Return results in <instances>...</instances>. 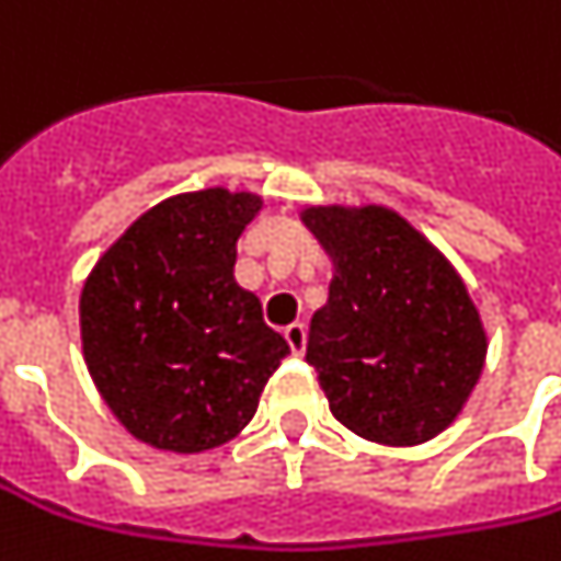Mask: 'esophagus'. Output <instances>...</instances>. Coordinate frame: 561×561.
<instances>
[{
	"label": "esophagus",
	"instance_id": "esophagus-1",
	"mask_svg": "<svg viewBox=\"0 0 561 561\" xmlns=\"http://www.w3.org/2000/svg\"><path fill=\"white\" fill-rule=\"evenodd\" d=\"M285 340H288V346H291L294 355H304V348H307V328H304V321H294L285 328Z\"/></svg>",
	"mask_w": 561,
	"mask_h": 561
}]
</instances>
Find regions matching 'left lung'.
<instances>
[{
    "mask_svg": "<svg viewBox=\"0 0 561 561\" xmlns=\"http://www.w3.org/2000/svg\"><path fill=\"white\" fill-rule=\"evenodd\" d=\"M304 225L334 261L307 340L331 413L374 444L437 437L485 362L483 321L461 276L386 206H309Z\"/></svg>",
    "mask_w": 561,
    "mask_h": 561,
    "instance_id": "1",
    "label": "left lung"
}]
</instances>
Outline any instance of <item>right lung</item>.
<instances>
[{
	"instance_id": "obj_1",
	"label": "right lung",
	"mask_w": 561,
	"mask_h": 561,
	"mask_svg": "<svg viewBox=\"0 0 561 561\" xmlns=\"http://www.w3.org/2000/svg\"><path fill=\"white\" fill-rule=\"evenodd\" d=\"M254 194L209 187L136 218L81 291L84 362L142 444L203 453L237 437L291 352L233 279Z\"/></svg>"
}]
</instances>
